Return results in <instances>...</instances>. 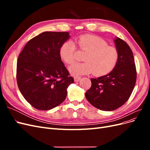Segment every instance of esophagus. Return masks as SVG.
<instances>
[{
  "instance_id": "obj_1",
  "label": "esophagus",
  "mask_w": 150,
  "mask_h": 150,
  "mask_svg": "<svg viewBox=\"0 0 150 150\" xmlns=\"http://www.w3.org/2000/svg\"><path fill=\"white\" fill-rule=\"evenodd\" d=\"M81 77L80 76H75L74 77V81L76 82H78V81L81 79Z\"/></svg>"
}]
</instances>
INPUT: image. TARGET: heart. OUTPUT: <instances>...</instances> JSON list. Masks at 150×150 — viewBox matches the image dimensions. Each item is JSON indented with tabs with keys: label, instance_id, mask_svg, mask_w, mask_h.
Here are the masks:
<instances>
[{
	"label": "heart",
	"instance_id": "obj_1",
	"mask_svg": "<svg viewBox=\"0 0 150 150\" xmlns=\"http://www.w3.org/2000/svg\"><path fill=\"white\" fill-rule=\"evenodd\" d=\"M76 42L83 52V63H77L69 68L73 75L92 73L96 76H103L115 69L119 59V52L103 38L97 35L85 34L77 38ZM77 47L72 40H67L62 44L59 49L61 59L67 64L76 61Z\"/></svg>",
	"mask_w": 150,
	"mask_h": 150
}]
</instances>
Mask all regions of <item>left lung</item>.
<instances>
[{
	"instance_id": "1",
	"label": "left lung",
	"mask_w": 150,
	"mask_h": 150,
	"mask_svg": "<svg viewBox=\"0 0 150 150\" xmlns=\"http://www.w3.org/2000/svg\"><path fill=\"white\" fill-rule=\"evenodd\" d=\"M119 59L110 73L91 79V86L86 91L87 100L103 111H113L128 100L137 81V72L131 48L123 40H115Z\"/></svg>"
}]
</instances>
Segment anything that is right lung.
I'll list each match as a JSON object with an SVG mask.
<instances>
[{
	"mask_svg": "<svg viewBox=\"0 0 150 150\" xmlns=\"http://www.w3.org/2000/svg\"><path fill=\"white\" fill-rule=\"evenodd\" d=\"M67 32H44L28 42L18 57L17 83L22 96L39 110L61 104L74 83L59 56Z\"/></svg>",
	"mask_w": 150,
	"mask_h": 150,
	"instance_id": "obj_1",
	"label": "right lung"
}]
</instances>
